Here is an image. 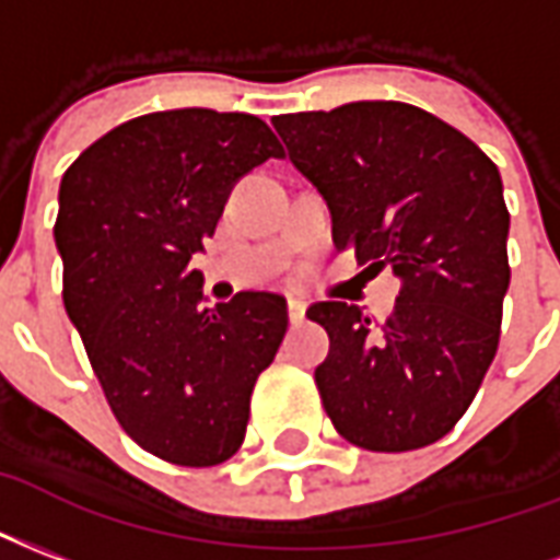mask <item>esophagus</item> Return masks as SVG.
I'll return each mask as SVG.
<instances>
[{
	"label": "esophagus",
	"instance_id": "esophagus-1",
	"mask_svg": "<svg viewBox=\"0 0 560 560\" xmlns=\"http://www.w3.org/2000/svg\"><path fill=\"white\" fill-rule=\"evenodd\" d=\"M304 313H307V304L301 298H289V322L298 325V322L304 319Z\"/></svg>",
	"mask_w": 560,
	"mask_h": 560
}]
</instances>
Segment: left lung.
I'll use <instances>...</instances> for the list:
<instances>
[{
	"mask_svg": "<svg viewBox=\"0 0 560 560\" xmlns=\"http://www.w3.org/2000/svg\"><path fill=\"white\" fill-rule=\"evenodd\" d=\"M271 125L328 202L334 244L399 277L382 325L346 301L307 310L328 330L322 406L364 451H418L471 406L498 349L510 214L498 166L465 133L399 101L289 113Z\"/></svg>",
	"mask_w": 560,
	"mask_h": 560,
	"instance_id": "obj_1",
	"label": "left lung"
}]
</instances>
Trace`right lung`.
<instances>
[{
    "mask_svg": "<svg viewBox=\"0 0 560 560\" xmlns=\"http://www.w3.org/2000/svg\"><path fill=\"white\" fill-rule=\"evenodd\" d=\"M268 158L283 145L262 118L187 107L130 118L62 175L52 235L68 319L121 430L166 463L238 451L253 385L283 342V295L202 307L187 268L235 182Z\"/></svg>",
    "mask_w": 560,
    "mask_h": 560,
    "instance_id": "obj_1",
    "label": "right lung"
}]
</instances>
